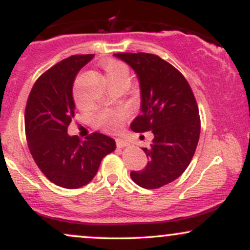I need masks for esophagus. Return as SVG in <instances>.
I'll use <instances>...</instances> for the list:
<instances>
[{
  "mask_svg": "<svg viewBox=\"0 0 250 250\" xmlns=\"http://www.w3.org/2000/svg\"><path fill=\"white\" fill-rule=\"evenodd\" d=\"M116 146H117V148H123V147H125V146H128V143L125 141H123V140H121V139H117Z\"/></svg>",
  "mask_w": 250,
  "mask_h": 250,
  "instance_id": "1",
  "label": "esophagus"
}]
</instances>
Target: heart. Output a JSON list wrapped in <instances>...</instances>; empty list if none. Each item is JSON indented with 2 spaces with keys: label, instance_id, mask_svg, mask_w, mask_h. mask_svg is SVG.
Wrapping results in <instances>:
<instances>
[{
  "label": "heart",
  "instance_id": "b5f03b06",
  "mask_svg": "<svg viewBox=\"0 0 250 250\" xmlns=\"http://www.w3.org/2000/svg\"><path fill=\"white\" fill-rule=\"evenodd\" d=\"M102 68L105 73V79L109 84L113 83H125L128 85L130 70L127 63L116 59H108L102 62ZM74 100L77 107L83 108L85 105L84 100L80 96L79 91H74ZM125 119V113L122 110H102L97 113L95 122L97 127L104 129L107 131H117L121 128L123 121Z\"/></svg>",
  "mask_w": 250,
  "mask_h": 250
}]
</instances>
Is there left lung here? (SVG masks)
<instances>
[{
    "label": "left lung",
    "instance_id": "1",
    "mask_svg": "<svg viewBox=\"0 0 250 250\" xmlns=\"http://www.w3.org/2000/svg\"><path fill=\"white\" fill-rule=\"evenodd\" d=\"M116 57L135 70L141 88V114L131 130L154 134L153 143L143 148L148 163L130 173L140 187L156 189L173 182L193 159L199 142V107L185 76L161 57L147 53H119Z\"/></svg>",
    "mask_w": 250,
    "mask_h": 250
}]
</instances>
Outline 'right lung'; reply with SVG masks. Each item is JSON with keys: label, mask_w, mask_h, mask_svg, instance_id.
I'll use <instances>...</instances> for the list:
<instances>
[{"label": "right lung", "mask_w": 250, "mask_h": 250, "mask_svg": "<svg viewBox=\"0 0 250 250\" xmlns=\"http://www.w3.org/2000/svg\"><path fill=\"white\" fill-rule=\"evenodd\" d=\"M93 54L73 55L42 74L31 88L24 113L25 137L37 167L62 188H81L94 179L105 155L115 150L111 137L93 133L81 141L67 134L75 103L76 74Z\"/></svg>", "instance_id": "obj_1"}]
</instances>
